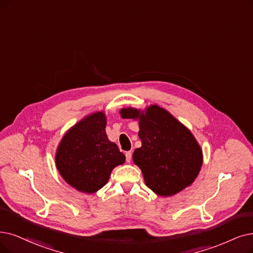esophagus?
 <instances>
[{
	"label": "esophagus",
	"instance_id": "esophagus-1",
	"mask_svg": "<svg viewBox=\"0 0 253 253\" xmlns=\"http://www.w3.org/2000/svg\"><path fill=\"white\" fill-rule=\"evenodd\" d=\"M132 156H133L132 151H126V160L127 163H129L130 160H132Z\"/></svg>",
	"mask_w": 253,
	"mask_h": 253
}]
</instances>
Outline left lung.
<instances>
[{
  "instance_id": "8db88e82",
  "label": "left lung",
  "mask_w": 253,
  "mask_h": 253,
  "mask_svg": "<svg viewBox=\"0 0 253 253\" xmlns=\"http://www.w3.org/2000/svg\"><path fill=\"white\" fill-rule=\"evenodd\" d=\"M123 118L139 119L142 146L133 154L146 186L160 196H171L193 183L203 165V151L190 130L156 105L145 113L126 108Z\"/></svg>"
}]
</instances>
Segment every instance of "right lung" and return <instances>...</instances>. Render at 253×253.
Instances as JSON below:
<instances>
[{
	"mask_svg": "<svg viewBox=\"0 0 253 253\" xmlns=\"http://www.w3.org/2000/svg\"><path fill=\"white\" fill-rule=\"evenodd\" d=\"M103 112L81 120L64 135L56 155V165L66 183L85 193H94L109 180L114 167L126 157L106 134Z\"/></svg>",
	"mask_w": 253,
	"mask_h": 253,
	"instance_id": "1",
	"label": "right lung"
}]
</instances>
